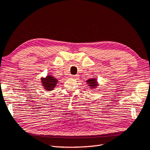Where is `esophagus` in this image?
Segmentation results:
<instances>
[{"mask_svg":"<svg viewBox=\"0 0 150 150\" xmlns=\"http://www.w3.org/2000/svg\"><path fill=\"white\" fill-rule=\"evenodd\" d=\"M71 77L72 79H78V78H79V75H71Z\"/></svg>","mask_w":150,"mask_h":150,"instance_id":"1","label":"esophagus"}]
</instances>
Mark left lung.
<instances>
[{
    "mask_svg": "<svg viewBox=\"0 0 150 150\" xmlns=\"http://www.w3.org/2000/svg\"><path fill=\"white\" fill-rule=\"evenodd\" d=\"M86 84H88V86H89L90 89L94 90L97 87L99 86L98 82L97 81V79L96 78H92V79H89L88 80L86 81Z\"/></svg>",
    "mask_w": 150,
    "mask_h": 150,
    "instance_id": "1",
    "label": "left lung"
}]
</instances>
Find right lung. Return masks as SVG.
<instances>
[{"label": "right lung", "instance_id": "add662e5", "mask_svg": "<svg viewBox=\"0 0 150 150\" xmlns=\"http://www.w3.org/2000/svg\"><path fill=\"white\" fill-rule=\"evenodd\" d=\"M58 81L57 78L51 75H48L45 77L41 78V83L46 91L53 90L57 86Z\"/></svg>", "mask_w": 150, "mask_h": 150}]
</instances>
